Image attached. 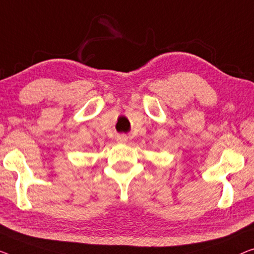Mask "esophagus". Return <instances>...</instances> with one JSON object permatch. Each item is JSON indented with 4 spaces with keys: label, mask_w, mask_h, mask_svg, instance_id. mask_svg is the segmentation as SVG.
Masks as SVG:
<instances>
[{
    "label": "esophagus",
    "mask_w": 254,
    "mask_h": 254,
    "mask_svg": "<svg viewBox=\"0 0 254 254\" xmlns=\"http://www.w3.org/2000/svg\"><path fill=\"white\" fill-rule=\"evenodd\" d=\"M127 141V135L122 134V135H119V137H117V142H120V143H126Z\"/></svg>",
    "instance_id": "esophagus-1"
}]
</instances>
